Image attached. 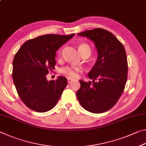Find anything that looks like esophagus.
<instances>
[{
  "mask_svg": "<svg viewBox=\"0 0 146 146\" xmlns=\"http://www.w3.org/2000/svg\"><path fill=\"white\" fill-rule=\"evenodd\" d=\"M74 80H72V79H71V78H67V81H68V83H71L72 81Z\"/></svg>",
  "mask_w": 146,
  "mask_h": 146,
  "instance_id": "1",
  "label": "esophagus"
}]
</instances>
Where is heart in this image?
<instances>
[{"label": "heart", "mask_w": 146, "mask_h": 146, "mask_svg": "<svg viewBox=\"0 0 146 146\" xmlns=\"http://www.w3.org/2000/svg\"><path fill=\"white\" fill-rule=\"evenodd\" d=\"M78 48L81 55L85 54H90L91 48L90 46L88 44H86V43H81V44L79 45ZM61 54V51L60 50L59 52V56H60ZM81 71H82V68L80 67V66H67L61 69V73L70 78H78L79 76V73H80Z\"/></svg>", "instance_id": "1"}]
</instances>
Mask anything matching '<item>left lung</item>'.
<instances>
[{
	"label": "left lung",
	"instance_id": "1",
	"mask_svg": "<svg viewBox=\"0 0 146 146\" xmlns=\"http://www.w3.org/2000/svg\"><path fill=\"white\" fill-rule=\"evenodd\" d=\"M93 41L98 60L88 73L91 81L80 80L76 94L84 109L94 113L111 109L123 93L127 78V61L124 45L111 33L101 28L78 33Z\"/></svg>",
	"mask_w": 146,
	"mask_h": 146
}]
</instances>
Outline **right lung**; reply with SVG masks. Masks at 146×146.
Instances as JSON below:
<instances>
[{"label": "right lung", "mask_w": 146, "mask_h": 146, "mask_svg": "<svg viewBox=\"0 0 146 146\" xmlns=\"http://www.w3.org/2000/svg\"><path fill=\"white\" fill-rule=\"evenodd\" d=\"M74 35L39 36L25 42L15 54L13 80L20 98L31 110L43 113L58 103L67 80L60 76L48 81L46 75L56 65V51Z\"/></svg>", "instance_id": "add662e5"}]
</instances>
